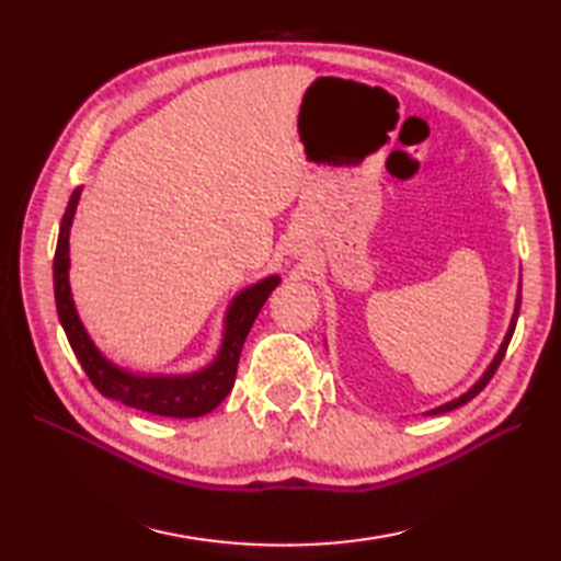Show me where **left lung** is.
I'll return each instance as SVG.
<instances>
[{
	"label": "left lung",
	"mask_w": 561,
	"mask_h": 561,
	"mask_svg": "<svg viewBox=\"0 0 561 561\" xmlns=\"http://www.w3.org/2000/svg\"><path fill=\"white\" fill-rule=\"evenodd\" d=\"M518 311H520V291H518V299H516V311H514V318H511V325H508L506 337H504V342H502V347H499V352H496V356H494V362H492V364H490V368H486V371H484V376H482V378L478 380V383H474V386H472L468 392H465V396H460V398H456V400H450V402H446V404H440V408H436V410H432V412H426V414H444V412H450V410L460 408V404L470 402L474 396H480V390H482L486 383H490L492 376L496 374L499 364H502V359H504V354H506L508 342H511V337H514L516 320H518Z\"/></svg>",
	"instance_id": "obj_1"
}]
</instances>
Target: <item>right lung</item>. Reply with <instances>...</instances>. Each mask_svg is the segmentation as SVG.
Returning a JSON list of instances; mask_svg holds the SVG:
<instances>
[{
  "instance_id": "add662e5",
  "label": "right lung",
  "mask_w": 561,
  "mask_h": 561,
  "mask_svg": "<svg viewBox=\"0 0 561 561\" xmlns=\"http://www.w3.org/2000/svg\"><path fill=\"white\" fill-rule=\"evenodd\" d=\"M81 187H77L69 197L62 224H59L55 262H53V279H55V304L59 323L65 328V335L71 344V352L77 354L83 371L101 396L117 400L149 414L175 416V420H190V416H202L211 412L217 404L229 396L236 380L238 359H241L243 342L253 328L262 304L279 284V277L262 279L253 287H248L236 296L226 313V328L221 350L207 368L190 376H139L129 374L125 368H117L96 350V344L83 330L77 316L75 301L69 291V226L75 219L77 202Z\"/></svg>"
}]
</instances>
